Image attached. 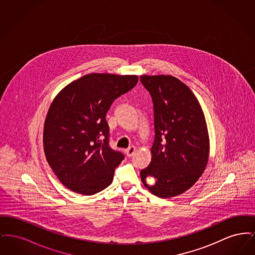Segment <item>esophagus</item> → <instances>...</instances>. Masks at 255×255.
I'll return each mask as SVG.
<instances>
[{
    "label": "esophagus",
    "instance_id": "obj_1",
    "mask_svg": "<svg viewBox=\"0 0 255 255\" xmlns=\"http://www.w3.org/2000/svg\"><path fill=\"white\" fill-rule=\"evenodd\" d=\"M134 151H135V147H134V146H131V147H129L128 149L125 150V153H126V155H127L128 157H132L133 155V153H134Z\"/></svg>",
    "mask_w": 255,
    "mask_h": 255
}]
</instances>
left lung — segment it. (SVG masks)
I'll use <instances>...</instances> for the list:
<instances>
[{
  "mask_svg": "<svg viewBox=\"0 0 255 255\" xmlns=\"http://www.w3.org/2000/svg\"><path fill=\"white\" fill-rule=\"evenodd\" d=\"M154 104L155 140L151 162L140 171L146 188L159 198L184 193L203 175L209 135L202 107L191 90L172 75H141ZM147 178L155 182L149 185Z\"/></svg>",
  "mask_w": 255,
  "mask_h": 255,
  "instance_id": "obj_1",
  "label": "left lung"
}]
</instances>
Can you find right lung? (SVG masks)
I'll return each instance as SVG.
<instances>
[{"instance_id":"add662e5","label":"right lung","mask_w":255,"mask_h":255,"mask_svg":"<svg viewBox=\"0 0 255 255\" xmlns=\"http://www.w3.org/2000/svg\"><path fill=\"white\" fill-rule=\"evenodd\" d=\"M137 81V75L89 73L64 87L52 100L44 124V152L70 190L90 196L113 182L114 170L124 157L109 147L106 114L113 101Z\"/></svg>"}]
</instances>
